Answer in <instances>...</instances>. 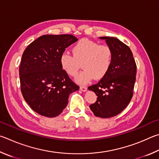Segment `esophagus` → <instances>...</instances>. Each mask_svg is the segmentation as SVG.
<instances>
[{
	"label": "esophagus",
	"instance_id": "1",
	"mask_svg": "<svg viewBox=\"0 0 159 159\" xmlns=\"http://www.w3.org/2000/svg\"><path fill=\"white\" fill-rule=\"evenodd\" d=\"M80 90L82 91H86L87 90V87H85V86H81V87H80Z\"/></svg>",
	"mask_w": 159,
	"mask_h": 159
}]
</instances>
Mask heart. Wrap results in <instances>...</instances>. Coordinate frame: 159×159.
<instances>
[{
  "instance_id": "obj_1",
  "label": "heart",
  "mask_w": 159,
  "mask_h": 159,
  "mask_svg": "<svg viewBox=\"0 0 159 159\" xmlns=\"http://www.w3.org/2000/svg\"><path fill=\"white\" fill-rule=\"evenodd\" d=\"M72 56L63 53L60 58L62 69L71 77H75L82 63L84 70L77 77V82L86 84L91 80H101L109 71L112 65L113 53L106 44L82 39L72 47Z\"/></svg>"
}]
</instances>
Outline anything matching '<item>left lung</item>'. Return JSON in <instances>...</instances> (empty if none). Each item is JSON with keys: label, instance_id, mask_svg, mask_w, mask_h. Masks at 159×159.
Listing matches in <instances>:
<instances>
[{"label": "left lung", "instance_id": "1", "mask_svg": "<svg viewBox=\"0 0 159 159\" xmlns=\"http://www.w3.org/2000/svg\"><path fill=\"white\" fill-rule=\"evenodd\" d=\"M112 50V62L104 77L89 90L96 94L97 101L90 105L94 115L110 118L121 113L131 100L137 66L131 50L119 39L100 37Z\"/></svg>", "mask_w": 159, "mask_h": 159}]
</instances>
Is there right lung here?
Here are the masks:
<instances>
[{
  "label": "right lung",
  "instance_id": "add662e5",
  "mask_svg": "<svg viewBox=\"0 0 159 159\" xmlns=\"http://www.w3.org/2000/svg\"><path fill=\"white\" fill-rule=\"evenodd\" d=\"M77 40L69 34L44 35L24 50L19 67L21 93L39 115H59L68 105L70 94L80 89L60 63L66 48Z\"/></svg>",
  "mask_w": 159,
  "mask_h": 159
}]
</instances>
